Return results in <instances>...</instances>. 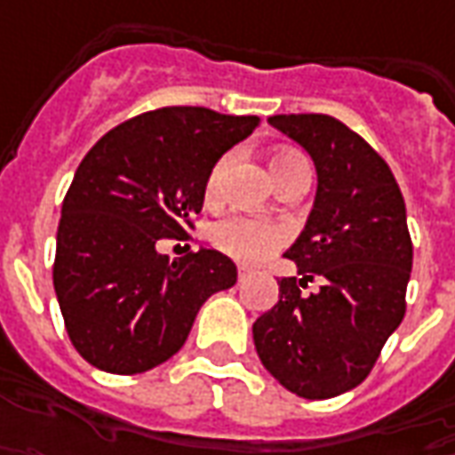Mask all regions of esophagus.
Here are the masks:
<instances>
[{"mask_svg": "<svg viewBox=\"0 0 455 455\" xmlns=\"http://www.w3.org/2000/svg\"><path fill=\"white\" fill-rule=\"evenodd\" d=\"M246 275H249L246 269H239V282H243V279H246Z\"/></svg>", "mask_w": 455, "mask_h": 455, "instance_id": "34e87169", "label": "esophagus"}]
</instances>
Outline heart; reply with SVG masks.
<instances>
[{
    "instance_id": "obj_1",
    "label": "heart",
    "mask_w": 455,
    "mask_h": 455,
    "mask_svg": "<svg viewBox=\"0 0 455 455\" xmlns=\"http://www.w3.org/2000/svg\"><path fill=\"white\" fill-rule=\"evenodd\" d=\"M227 168L228 158H221L219 164L213 165L212 176L206 180V196L209 198H216L221 194ZM302 168H309V165L297 153H276V156H272V173H275L276 183L290 179L291 173H297ZM284 236H287L284 228L251 221V219H242V216H231V219L216 224V228H213V242L219 243V249H224L228 257L243 261V264H257V261L272 257L276 249L284 243Z\"/></svg>"
}]
</instances>
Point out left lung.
<instances>
[{"label":"left lung","mask_w":455,"mask_h":455,"mask_svg":"<svg viewBox=\"0 0 455 455\" xmlns=\"http://www.w3.org/2000/svg\"><path fill=\"white\" fill-rule=\"evenodd\" d=\"M269 125L309 153L317 191L284 251L299 279H279L276 305L251 327L254 347L290 393L335 398L368 378L405 315L413 269L405 201L387 164L339 120L272 116ZM315 275L323 287L305 295Z\"/></svg>","instance_id":"left-lung-1"}]
</instances>
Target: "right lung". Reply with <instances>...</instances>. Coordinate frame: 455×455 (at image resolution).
Instances as JSON below:
<instances>
[{"label":"right lung","mask_w":455,"mask_h":455,"mask_svg":"<svg viewBox=\"0 0 455 455\" xmlns=\"http://www.w3.org/2000/svg\"><path fill=\"white\" fill-rule=\"evenodd\" d=\"M257 116L161 108L105 133L77 165L57 227L55 294L75 350L92 368L135 375L179 353L201 305L236 284V264L161 239L186 236L216 161Z\"/></svg>","instance_id":"right-lung-1"}]
</instances>
